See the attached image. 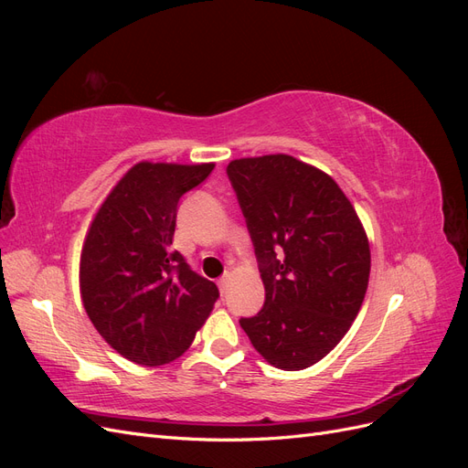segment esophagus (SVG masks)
I'll list each match as a JSON object with an SVG mask.
<instances>
[{"label":"esophagus","instance_id":"esophagus-1","mask_svg":"<svg viewBox=\"0 0 468 468\" xmlns=\"http://www.w3.org/2000/svg\"><path fill=\"white\" fill-rule=\"evenodd\" d=\"M218 287H220V292L224 294V292H226V287H229V275H222V277L218 279Z\"/></svg>","mask_w":468,"mask_h":468}]
</instances>
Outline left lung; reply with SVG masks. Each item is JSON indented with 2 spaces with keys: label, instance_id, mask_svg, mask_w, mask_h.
I'll list each match as a JSON object with an SVG mask.
<instances>
[{
  "label": "left lung",
  "instance_id": "left-lung-1",
  "mask_svg": "<svg viewBox=\"0 0 468 468\" xmlns=\"http://www.w3.org/2000/svg\"><path fill=\"white\" fill-rule=\"evenodd\" d=\"M226 174L265 287L263 308L239 325L277 369H306L328 356L359 313L369 239L344 191L314 165L271 154L234 160Z\"/></svg>",
  "mask_w": 468,
  "mask_h": 468
}]
</instances>
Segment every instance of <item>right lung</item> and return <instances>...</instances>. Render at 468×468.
I'll use <instances>...</instances> for the list:
<instances>
[{
    "label": "right lung",
    "instance_id": "add662e5",
    "mask_svg": "<svg viewBox=\"0 0 468 468\" xmlns=\"http://www.w3.org/2000/svg\"><path fill=\"white\" fill-rule=\"evenodd\" d=\"M215 164L140 162L90 226L80 260L86 313L122 357L155 367L187 351L218 299L212 281L172 251L179 199Z\"/></svg>",
    "mask_w": 468,
    "mask_h": 468
}]
</instances>
